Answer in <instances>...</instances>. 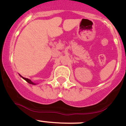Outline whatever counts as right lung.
Wrapping results in <instances>:
<instances>
[{"label": "right lung", "mask_w": 126, "mask_h": 126, "mask_svg": "<svg viewBox=\"0 0 126 126\" xmlns=\"http://www.w3.org/2000/svg\"><path fill=\"white\" fill-rule=\"evenodd\" d=\"M21 77H22V76H21ZM22 78L24 79V80H25L27 81V82H28V83H30V84H32V85H35V83H33L31 81V80H30V79H27V78H24V77H22Z\"/></svg>", "instance_id": "obj_1"}]
</instances>
